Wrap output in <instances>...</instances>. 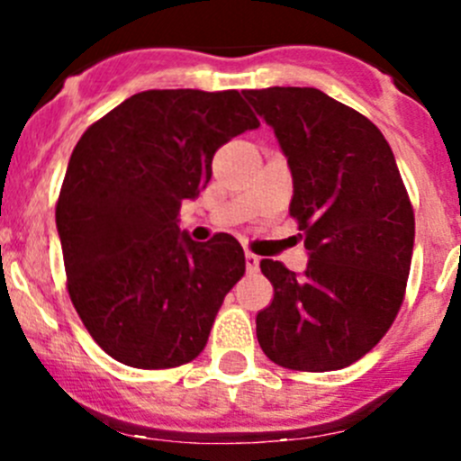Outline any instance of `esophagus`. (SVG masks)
Here are the masks:
<instances>
[{"instance_id": "obj_1", "label": "esophagus", "mask_w": 461, "mask_h": 461, "mask_svg": "<svg viewBox=\"0 0 461 461\" xmlns=\"http://www.w3.org/2000/svg\"><path fill=\"white\" fill-rule=\"evenodd\" d=\"M245 267H248V272H249V274L258 272V267H260V258L257 257V254H252V252L245 254Z\"/></svg>"}]
</instances>
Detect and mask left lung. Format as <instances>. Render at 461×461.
Wrapping results in <instances>:
<instances>
[{
  "instance_id": "left-lung-1",
  "label": "left lung",
  "mask_w": 461,
  "mask_h": 461,
  "mask_svg": "<svg viewBox=\"0 0 461 461\" xmlns=\"http://www.w3.org/2000/svg\"><path fill=\"white\" fill-rule=\"evenodd\" d=\"M274 129L294 196L308 267L260 260L274 285L257 337L274 364L339 370L381 341L402 308L415 245V216L384 133L319 88L243 91Z\"/></svg>"
}]
</instances>
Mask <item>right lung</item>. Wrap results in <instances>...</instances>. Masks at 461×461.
Masks as SVG:
<instances>
[{
  "instance_id": "1",
  "label": "right lung",
  "mask_w": 461,
  "mask_h": 461,
  "mask_svg": "<svg viewBox=\"0 0 461 461\" xmlns=\"http://www.w3.org/2000/svg\"><path fill=\"white\" fill-rule=\"evenodd\" d=\"M257 127L239 91L165 88L124 100L73 149L55 207L68 296L120 364L176 368L203 352L245 254L230 234L192 240L178 212L216 149Z\"/></svg>"
}]
</instances>
